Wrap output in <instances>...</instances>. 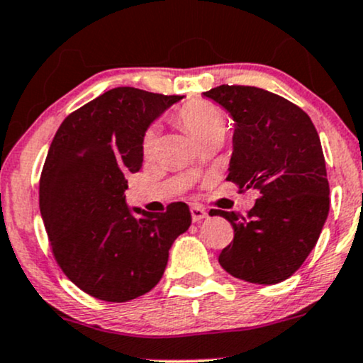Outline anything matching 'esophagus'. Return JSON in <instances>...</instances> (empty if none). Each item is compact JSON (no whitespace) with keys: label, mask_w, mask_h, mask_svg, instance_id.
Returning <instances> with one entry per match:
<instances>
[{"label":"esophagus","mask_w":363,"mask_h":363,"mask_svg":"<svg viewBox=\"0 0 363 363\" xmlns=\"http://www.w3.org/2000/svg\"><path fill=\"white\" fill-rule=\"evenodd\" d=\"M191 216H193V221H201L208 216V213L201 206H191Z\"/></svg>","instance_id":"1"}]
</instances>
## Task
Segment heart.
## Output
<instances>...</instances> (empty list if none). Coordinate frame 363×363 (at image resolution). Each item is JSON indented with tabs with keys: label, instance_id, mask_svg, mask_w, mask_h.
Segmentation results:
<instances>
[{
	"label": "heart",
	"instance_id": "obj_1",
	"mask_svg": "<svg viewBox=\"0 0 363 363\" xmlns=\"http://www.w3.org/2000/svg\"><path fill=\"white\" fill-rule=\"evenodd\" d=\"M177 120L198 142L225 133V116L215 104L208 101H191L181 108ZM143 152L152 154L157 145V130L148 128L143 135Z\"/></svg>",
	"mask_w": 363,
	"mask_h": 363
}]
</instances>
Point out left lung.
I'll return each instance as SVG.
<instances>
[{"mask_svg": "<svg viewBox=\"0 0 363 363\" xmlns=\"http://www.w3.org/2000/svg\"><path fill=\"white\" fill-rule=\"evenodd\" d=\"M203 94L235 121L226 181L259 193L247 216L213 209V216H223L235 231L218 260L242 281H286L308 259L330 211L316 128L299 106L260 87L218 86Z\"/></svg>", "mask_w": 363, "mask_h": 363, "instance_id": "obj_1", "label": "left lung"}]
</instances>
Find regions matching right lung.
Masks as SVG:
<instances>
[{
  "instance_id": "add662e5",
  "label": "right lung",
  "mask_w": 363,
  "mask_h": 363,
  "mask_svg": "<svg viewBox=\"0 0 363 363\" xmlns=\"http://www.w3.org/2000/svg\"><path fill=\"white\" fill-rule=\"evenodd\" d=\"M182 96L115 87L62 121L40 177V215L62 272L110 303L159 284L174 240L191 226L186 203L154 215L130 208L125 176L143 162V135Z\"/></svg>"
}]
</instances>
